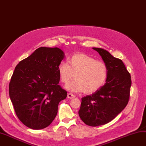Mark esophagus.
I'll use <instances>...</instances> for the list:
<instances>
[{
  "label": "esophagus",
  "instance_id": "esophagus-1",
  "mask_svg": "<svg viewBox=\"0 0 146 146\" xmlns=\"http://www.w3.org/2000/svg\"><path fill=\"white\" fill-rule=\"evenodd\" d=\"M67 97H68V98L72 99V98H75V95L72 94V93H68V95H67Z\"/></svg>",
  "mask_w": 146,
  "mask_h": 146
}]
</instances>
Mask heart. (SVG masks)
I'll return each instance as SVG.
<instances>
[{
    "mask_svg": "<svg viewBox=\"0 0 146 146\" xmlns=\"http://www.w3.org/2000/svg\"><path fill=\"white\" fill-rule=\"evenodd\" d=\"M60 80L67 84L74 78L66 88L71 92L93 93L97 92L106 83L108 76V67L105 62L84 53L75 54L68 59V63L60 62L58 66Z\"/></svg>",
    "mask_w": 146,
    "mask_h": 146,
    "instance_id": "b5f03b06",
    "label": "heart"
}]
</instances>
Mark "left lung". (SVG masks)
<instances>
[{
	"label": "left lung",
	"mask_w": 146,
	"mask_h": 146,
	"mask_svg": "<svg viewBox=\"0 0 146 146\" xmlns=\"http://www.w3.org/2000/svg\"><path fill=\"white\" fill-rule=\"evenodd\" d=\"M93 49L98 52L107 64L108 76L106 84L100 90L81 98L79 115L86 125L97 126L114 119L127 106L131 80L121 60L104 49Z\"/></svg>",
	"instance_id": "1"
}]
</instances>
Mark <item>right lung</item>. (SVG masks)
<instances>
[{"label": "right lung", "instance_id": "right-lung-1", "mask_svg": "<svg viewBox=\"0 0 146 146\" xmlns=\"http://www.w3.org/2000/svg\"><path fill=\"white\" fill-rule=\"evenodd\" d=\"M64 53L58 48L40 47L16 65L9 86L16 116L34 130L53 122L67 92L58 84V66Z\"/></svg>", "mask_w": 146, "mask_h": 146}]
</instances>
